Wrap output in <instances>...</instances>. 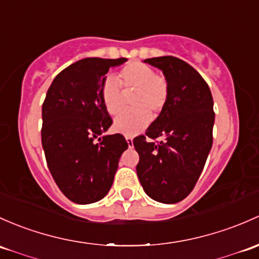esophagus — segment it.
<instances>
[{"mask_svg": "<svg viewBox=\"0 0 259 259\" xmlns=\"http://www.w3.org/2000/svg\"><path fill=\"white\" fill-rule=\"evenodd\" d=\"M125 139H126V143H127V145H129V148H133V146H134V144H133V138L125 137Z\"/></svg>", "mask_w": 259, "mask_h": 259, "instance_id": "esophagus-1", "label": "esophagus"}]
</instances>
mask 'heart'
Listing matches in <instances>:
<instances>
[{"mask_svg":"<svg viewBox=\"0 0 259 259\" xmlns=\"http://www.w3.org/2000/svg\"><path fill=\"white\" fill-rule=\"evenodd\" d=\"M118 83L108 78L100 89V98L109 115L116 116L124 109V95L133 93L132 111L116 118L114 129L125 135H135L145 129L151 118L165 108L168 99V83L156 74L150 65L130 62L118 73ZM121 87L118 88L117 84Z\"/></svg>","mask_w":259,"mask_h":259,"instance_id":"heart-1","label":"heart"}]
</instances>
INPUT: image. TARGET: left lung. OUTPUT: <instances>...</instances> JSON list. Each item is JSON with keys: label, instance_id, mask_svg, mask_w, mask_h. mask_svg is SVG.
<instances>
[{"label": "left lung", "instance_id": "obj_1", "mask_svg": "<svg viewBox=\"0 0 259 259\" xmlns=\"http://www.w3.org/2000/svg\"><path fill=\"white\" fill-rule=\"evenodd\" d=\"M168 83V99L145 135L133 140L139 154L138 178L157 202L176 203L194 190L212 148L214 111L207 83L176 57L149 58Z\"/></svg>", "mask_w": 259, "mask_h": 259}]
</instances>
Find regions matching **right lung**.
<instances>
[{
  "label": "right lung",
  "instance_id": "1",
  "mask_svg": "<svg viewBox=\"0 0 259 259\" xmlns=\"http://www.w3.org/2000/svg\"><path fill=\"white\" fill-rule=\"evenodd\" d=\"M126 61L80 59L54 78L43 102L40 135L48 168L65 197L79 205L108 194L127 149L121 134L98 138L113 124L100 98L105 74Z\"/></svg>",
  "mask_w": 259,
  "mask_h": 259
}]
</instances>
